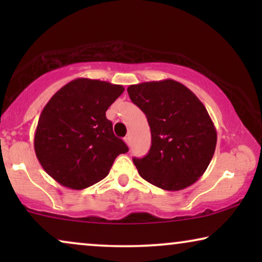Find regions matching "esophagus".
Here are the masks:
<instances>
[{
    "label": "esophagus",
    "mask_w": 262,
    "mask_h": 262,
    "mask_svg": "<svg viewBox=\"0 0 262 262\" xmlns=\"http://www.w3.org/2000/svg\"><path fill=\"white\" fill-rule=\"evenodd\" d=\"M124 141H125V143H126V144H127V146H130V145H131V139H130V136H127V137H125V138H124Z\"/></svg>",
    "instance_id": "34e87169"
}]
</instances>
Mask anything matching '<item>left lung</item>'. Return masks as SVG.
I'll use <instances>...</instances> for the list:
<instances>
[{
  "label": "left lung",
  "mask_w": 262,
  "mask_h": 262,
  "mask_svg": "<svg viewBox=\"0 0 262 262\" xmlns=\"http://www.w3.org/2000/svg\"><path fill=\"white\" fill-rule=\"evenodd\" d=\"M127 93L151 131L148 155L134 159L139 175L166 191L194 184L209 167L217 143L216 127L203 102L170 78L132 84Z\"/></svg>",
  "instance_id": "obj_1"
}]
</instances>
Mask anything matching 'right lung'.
<instances>
[{
    "label": "right lung",
    "instance_id": "add662e5",
    "mask_svg": "<svg viewBox=\"0 0 262 262\" xmlns=\"http://www.w3.org/2000/svg\"><path fill=\"white\" fill-rule=\"evenodd\" d=\"M123 92L120 84L76 78L46 103L34 134V151L58 184L87 188L106 178L117 156L128 151L106 118Z\"/></svg>",
    "mask_w": 262,
    "mask_h": 262
}]
</instances>
